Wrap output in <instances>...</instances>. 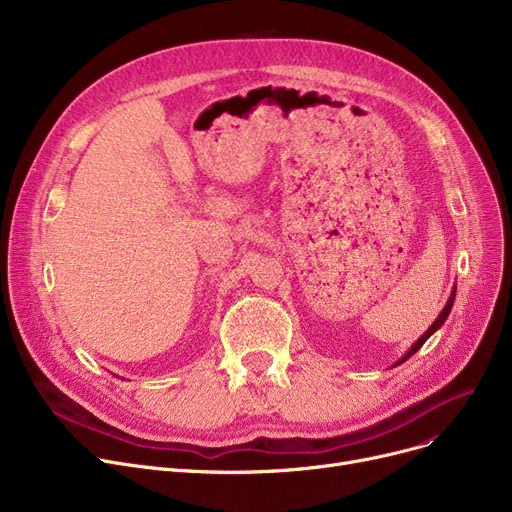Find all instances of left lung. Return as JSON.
I'll return each mask as SVG.
<instances>
[{"label": "left lung", "mask_w": 512, "mask_h": 512, "mask_svg": "<svg viewBox=\"0 0 512 512\" xmlns=\"http://www.w3.org/2000/svg\"><path fill=\"white\" fill-rule=\"evenodd\" d=\"M454 292H456V288H454V290H452V297H450V299H448V303H446V307H444V309H442V313H440V315H438V319H436V321H434V324H432V328H429V330H427V332H425V334H423V336H421V338H419V340H417V342H415V344H413V346H411V351H409V353H407V355H405V357H402V359H400V361H398V363H396V365H400V363H405V361H407V359H409V357H411V355H415V353H417V351H419V348H421V346H423V344H425V340H427V338H429V336H432V334H434V332H436V330H438V328H440V326H442V324H444V321H446V317H448V313H450V309H452V303H454Z\"/></svg>", "instance_id": "obj_1"}]
</instances>
